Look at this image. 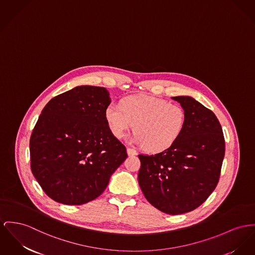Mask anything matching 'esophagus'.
Returning <instances> with one entry per match:
<instances>
[{
    "mask_svg": "<svg viewBox=\"0 0 255 255\" xmlns=\"http://www.w3.org/2000/svg\"><path fill=\"white\" fill-rule=\"evenodd\" d=\"M127 153L128 155H135L136 151L135 150H133V149H131V148H127Z\"/></svg>",
    "mask_w": 255,
    "mask_h": 255,
    "instance_id": "obj_1",
    "label": "esophagus"
}]
</instances>
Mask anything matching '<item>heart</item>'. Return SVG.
Returning <instances> with one entry per match:
<instances>
[{
  "instance_id": "heart-1",
  "label": "heart",
  "mask_w": 255,
  "mask_h": 255,
  "mask_svg": "<svg viewBox=\"0 0 255 255\" xmlns=\"http://www.w3.org/2000/svg\"><path fill=\"white\" fill-rule=\"evenodd\" d=\"M104 117L111 133L119 139L134 127L130 142L153 153L170 149L182 135L187 123L181 105L147 95L126 97L120 105L110 103Z\"/></svg>"
}]
</instances>
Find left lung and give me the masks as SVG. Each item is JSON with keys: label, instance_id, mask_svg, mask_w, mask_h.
I'll use <instances>...</instances> for the list:
<instances>
[{"label": "left lung", "instance_id": "left-lung-1", "mask_svg": "<svg viewBox=\"0 0 255 255\" xmlns=\"http://www.w3.org/2000/svg\"><path fill=\"white\" fill-rule=\"evenodd\" d=\"M187 115L185 129L168 150L139 154L138 183L146 199L168 215L190 212L218 185L225 143L217 116L189 96L173 97Z\"/></svg>", "mask_w": 255, "mask_h": 255}]
</instances>
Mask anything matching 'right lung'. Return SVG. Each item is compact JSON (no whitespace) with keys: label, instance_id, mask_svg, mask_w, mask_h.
<instances>
[{"label":"right lung","instance_id":"add662e5","mask_svg":"<svg viewBox=\"0 0 255 255\" xmlns=\"http://www.w3.org/2000/svg\"><path fill=\"white\" fill-rule=\"evenodd\" d=\"M110 102L105 88L77 86L41 111L30 139L31 169L56 202L81 205L96 199L128 157L105 121Z\"/></svg>","mask_w":255,"mask_h":255}]
</instances>
